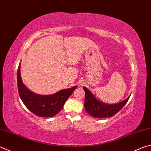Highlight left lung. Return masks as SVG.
Listing matches in <instances>:
<instances>
[{
  "instance_id": "1",
  "label": "left lung",
  "mask_w": 151,
  "mask_h": 151,
  "mask_svg": "<svg viewBox=\"0 0 151 151\" xmlns=\"http://www.w3.org/2000/svg\"><path fill=\"white\" fill-rule=\"evenodd\" d=\"M83 89L85 92L84 108L89 115L98 118L114 116L121 110L130 97L117 104H106L98 100L86 87L84 86Z\"/></svg>"
}]
</instances>
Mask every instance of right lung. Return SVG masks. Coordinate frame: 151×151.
<instances>
[{
	"label": "right lung",
	"mask_w": 151,
	"mask_h": 151,
	"mask_svg": "<svg viewBox=\"0 0 151 151\" xmlns=\"http://www.w3.org/2000/svg\"><path fill=\"white\" fill-rule=\"evenodd\" d=\"M19 95L24 105L33 114L43 117H52L61 110L65 103L77 86L60 90L51 95H41L32 92L26 86L22 80L20 63L17 73Z\"/></svg>",
	"instance_id": "add662e5"
}]
</instances>
